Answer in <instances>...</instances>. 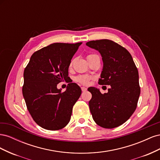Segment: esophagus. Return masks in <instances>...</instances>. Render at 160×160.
Listing matches in <instances>:
<instances>
[{
    "instance_id": "esophagus-1",
    "label": "esophagus",
    "mask_w": 160,
    "mask_h": 160,
    "mask_svg": "<svg viewBox=\"0 0 160 160\" xmlns=\"http://www.w3.org/2000/svg\"><path fill=\"white\" fill-rule=\"evenodd\" d=\"M81 90H82V91H83V92L86 91H87V88H85V87H81Z\"/></svg>"
}]
</instances>
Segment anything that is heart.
Returning <instances> with one entry per match:
<instances>
[{"label": "heart", "instance_id": "1", "mask_svg": "<svg viewBox=\"0 0 160 160\" xmlns=\"http://www.w3.org/2000/svg\"><path fill=\"white\" fill-rule=\"evenodd\" d=\"M95 56H98L97 55L95 54H92V55H89L88 56V59H90L91 57H93ZM91 77L90 76L88 75H78L75 77V81L78 82V83H80L81 84L83 85H87L88 84L89 80L91 79Z\"/></svg>", "mask_w": 160, "mask_h": 160}]
</instances>
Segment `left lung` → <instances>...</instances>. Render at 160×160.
Returning <instances> with one entry per match:
<instances>
[{"label":"left lung","mask_w":160,"mask_h":160,"mask_svg":"<svg viewBox=\"0 0 160 160\" xmlns=\"http://www.w3.org/2000/svg\"><path fill=\"white\" fill-rule=\"evenodd\" d=\"M86 45L98 51L103 67L99 85H110L108 93L89 88L90 111L95 122L103 128H117L132 116L140 95L139 73L133 58L124 47L113 41H91Z\"/></svg>","instance_id":"8db88e82"}]
</instances>
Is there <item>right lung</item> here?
<instances>
[{
	"label": "right lung",
	"mask_w": 160,
	"mask_h": 160,
	"mask_svg": "<svg viewBox=\"0 0 160 160\" xmlns=\"http://www.w3.org/2000/svg\"><path fill=\"white\" fill-rule=\"evenodd\" d=\"M82 42L53 43L35 52L24 71L22 95L33 120L41 128L59 130L71 119L72 107L81 94L69 83L61 92L57 85L69 79L71 60Z\"/></svg>",
	"instance_id": "add662e5"
}]
</instances>
